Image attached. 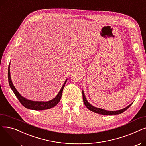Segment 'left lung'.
Listing matches in <instances>:
<instances>
[{
	"mask_svg": "<svg viewBox=\"0 0 146 146\" xmlns=\"http://www.w3.org/2000/svg\"><path fill=\"white\" fill-rule=\"evenodd\" d=\"M9 68V67H8ZM82 95H83V102L84 104L85 105V106L87 107V108L88 110H89L90 111H92L94 112L99 113V114H101V115H118V114H121L122 112H124V111H125L129 107L131 106L133 103H131V104H129L128 106H127L125 108L120 110H118V111H107V110H105L101 108H97V107L94 106L93 105H92L88 101L86 98V96L85 95V94H84L83 90H82Z\"/></svg>",
	"mask_w": 146,
	"mask_h": 146,
	"instance_id": "1",
	"label": "left lung"
}]
</instances>
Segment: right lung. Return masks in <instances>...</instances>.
Returning a JSON list of instances; mask_svg holds the SVG:
<instances>
[{"instance_id":"obj_1","label":"right lung","mask_w":146,"mask_h":146,"mask_svg":"<svg viewBox=\"0 0 146 146\" xmlns=\"http://www.w3.org/2000/svg\"><path fill=\"white\" fill-rule=\"evenodd\" d=\"M10 65V64H9ZM67 79L66 80V81L64 83V85L63 86L61 87V89L60 90L59 92L57 95V96L53 98L50 101L45 102V101H31L29 100V99H26L25 98L23 97L20 95V94L18 92V90L16 89V88H15L13 86L12 82L11 80V73H10V66H9V68H8V81H9V86L13 92L15 96H17V98L18 99V100L21 102V104L25 106V108L29 109V110H36V111H42V110H48L50 109L52 107L55 106L60 101L61 95H62L63 93V89L65 86L66 83L67 82Z\"/></svg>"}]
</instances>
